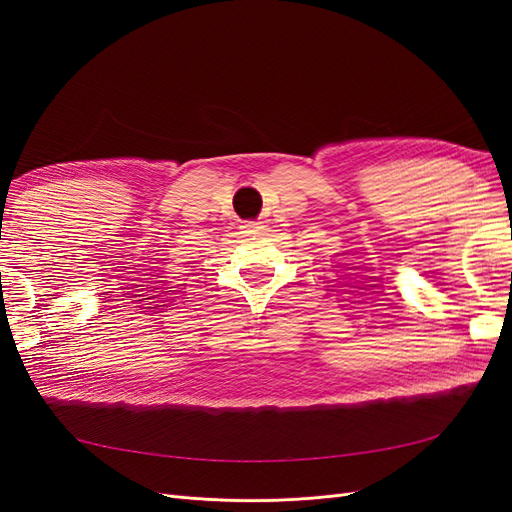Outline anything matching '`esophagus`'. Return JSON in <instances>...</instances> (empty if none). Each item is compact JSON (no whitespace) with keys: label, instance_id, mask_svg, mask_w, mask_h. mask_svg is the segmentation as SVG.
<instances>
[{"label":"esophagus","instance_id":"obj_1","mask_svg":"<svg viewBox=\"0 0 512 512\" xmlns=\"http://www.w3.org/2000/svg\"><path fill=\"white\" fill-rule=\"evenodd\" d=\"M241 228H243V232H247V235H254V232H258L262 226H260V222H245Z\"/></svg>","mask_w":512,"mask_h":512}]
</instances>
